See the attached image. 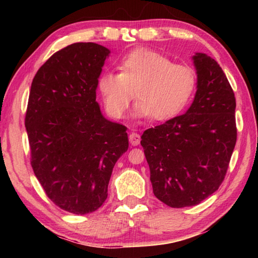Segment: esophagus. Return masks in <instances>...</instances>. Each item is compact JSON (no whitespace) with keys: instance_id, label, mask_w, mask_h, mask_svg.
Returning <instances> with one entry per match:
<instances>
[{"instance_id":"1","label":"esophagus","mask_w":258,"mask_h":258,"mask_svg":"<svg viewBox=\"0 0 258 258\" xmlns=\"http://www.w3.org/2000/svg\"><path fill=\"white\" fill-rule=\"evenodd\" d=\"M140 141H141V138H140V135L135 132H132L130 134V143L132 146H138Z\"/></svg>"}]
</instances>
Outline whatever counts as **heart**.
Returning a JSON list of instances; mask_svg holds the SVG:
<instances>
[{"label": "heart", "mask_w": 258, "mask_h": 258, "mask_svg": "<svg viewBox=\"0 0 258 258\" xmlns=\"http://www.w3.org/2000/svg\"><path fill=\"white\" fill-rule=\"evenodd\" d=\"M118 74L104 72L98 78V90L109 115L123 117L133 98L134 115L166 120L180 112L195 92L194 69L158 52L138 49L117 64Z\"/></svg>", "instance_id": "heart-1"}]
</instances>
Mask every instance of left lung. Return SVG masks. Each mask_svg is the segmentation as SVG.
<instances>
[{
    "mask_svg": "<svg viewBox=\"0 0 258 258\" xmlns=\"http://www.w3.org/2000/svg\"><path fill=\"white\" fill-rule=\"evenodd\" d=\"M194 63L198 81L191 107L141 137L154 195L173 208L196 206L220 187L237 142L228 78L207 54L196 53Z\"/></svg>",
    "mask_w": 258,
    "mask_h": 258,
    "instance_id": "1",
    "label": "left lung"
}]
</instances>
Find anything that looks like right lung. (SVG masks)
<instances>
[{"instance_id": "add662e5", "label": "right lung", "mask_w": 258, "mask_h": 258, "mask_svg": "<svg viewBox=\"0 0 258 258\" xmlns=\"http://www.w3.org/2000/svg\"><path fill=\"white\" fill-rule=\"evenodd\" d=\"M109 53L91 42L63 47L38 69L29 92L34 174L52 203L77 215L102 206L113 166L128 149L127 127L104 118L95 101Z\"/></svg>"}]
</instances>
